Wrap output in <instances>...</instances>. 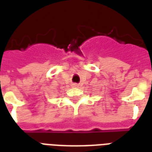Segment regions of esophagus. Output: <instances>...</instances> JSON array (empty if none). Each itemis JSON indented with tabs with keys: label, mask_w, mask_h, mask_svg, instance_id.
<instances>
[{
	"label": "esophagus",
	"mask_w": 152,
	"mask_h": 152,
	"mask_svg": "<svg viewBox=\"0 0 152 152\" xmlns=\"http://www.w3.org/2000/svg\"><path fill=\"white\" fill-rule=\"evenodd\" d=\"M72 86H73V87H77V86H77V84H73Z\"/></svg>",
	"instance_id": "esophagus-1"
}]
</instances>
